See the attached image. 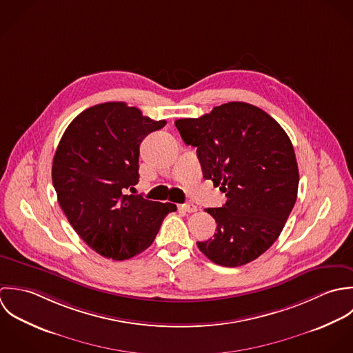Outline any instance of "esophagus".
I'll return each instance as SVG.
<instances>
[{
    "instance_id": "esophagus-1",
    "label": "esophagus",
    "mask_w": 353,
    "mask_h": 353,
    "mask_svg": "<svg viewBox=\"0 0 353 353\" xmlns=\"http://www.w3.org/2000/svg\"><path fill=\"white\" fill-rule=\"evenodd\" d=\"M180 209L183 210V212H195L198 210V208L195 206V205H192V203H187V205H181L180 206Z\"/></svg>"
}]
</instances>
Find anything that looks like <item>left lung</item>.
Returning <instances> with one entry per match:
<instances>
[{
	"mask_svg": "<svg viewBox=\"0 0 353 353\" xmlns=\"http://www.w3.org/2000/svg\"><path fill=\"white\" fill-rule=\"evenodd\" d=\"M174 125L185 144L196 147L203 177L228 198L222 208L206 209L216 232L198 248L225 268L255 261L279 239L297 198L289 137L266 112L245 102H228Z\"/></svg>",
	"mask_w": 353,
	"mask_h": 353,
	"instance_id": "left-lung-1",
	"label": "left lung"
}]
</instances>
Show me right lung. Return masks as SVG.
I'll return each mask as SVG.
<instances>
[{
    "label": "right lung",
    "instance_id": "obj_1",
    "mask_svg": "<svg viewBox=\"0 0 353 353\" xmlns=\"http://www.w3.org/2000/svg\"><path fill=\"white\" fill-rule=\"evenodd\" d=\"M165 124L125 102H106L81 112L59 143L52 168L59 203L83 241L105 258L141 254L177 210L128 195L139 181L141 141Z\"/></svg>",
    "mask_w": 353,
    "mask_h": 353
}]
</instances>
